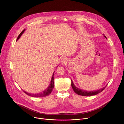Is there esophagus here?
Here are the masks:
<instances>
[{
	"label": "esophagus",
	"mask_w": 124,
	"mask_h": 124,
	"mask_svg": "<svg viewBox=\"0 0 124 124\" xmlns=\"http://www.w3.org/2000/svg\"><path fill=\"white\" fill-rule=\"evenodd\" d=\"M67 62V59L65 57H63V58L62 59V60H61V62H62V64H65V63H66Z\"/></svg>",
	"instance_id": "34e87169"
}]
</instances>
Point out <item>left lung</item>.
I'll use <instances>...</instances> for the list:
<instances>
[{
	"label": "left lung",
	"instance_id": "1",
	"mask_svg": "<svg viewBox=\"0 0 124 124\" xmlns=\"http://www.w3.org/2000/svg\"><path fill=\"white\" fill-rule=\"evenodd\" d=\"M103 35L104 36V37L107 39L106 36L104 35V34H103ZM71 87H72V88L73 89V91H74V92L75 93H76L78 95H82V96H91V95H96V94L101 93V92H102L105 89L106 86V85L105 87H103L102 88L100 89H99L98 90H96V91H86L85 90H83L82 89H80L76 87L74 85V84H73V82H72L71 79Z\"/></svg>",
	"mask_w": 124,
	"mask_h": 124
}]
</instances>
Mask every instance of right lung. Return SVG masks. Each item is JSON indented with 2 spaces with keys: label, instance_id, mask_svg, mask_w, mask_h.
I'll list each match as a JSON object with an SVG mask.
<instances>
[{
  "label": "right lung",
  "instance_id": "obj_1",
  "mask_svg": "<svg viewBox=\"0 0 124 124\" xmlns=\"http://www.w3.org/2000/svg\"><path fill=\"white\" fill-rule=\"evenodd\" d=\"M25 31V30H23V31L20 33V34L18 37V38L17 39V41L19 39V38L21 37V35L24 33ZM53 75H54V73H53V76L52 77V80L51 81L50 84L49 86H48V87L46 89L42 92H41V93H38L33 94V93H27V92H26L24 91H23V92H24V93H26L27 95H28L29 96H32V97H43L47 96L49 95L51 93V92L53 91V88H54V76H53Z\"/></svg>",
  "mask_w": 124,
  "mask_h": 124
}]
</instances>
